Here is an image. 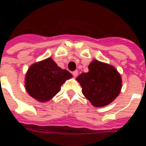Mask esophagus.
Masks as SVG:
<instances>
[{"mask_svg":"<svg viewBox=\"0 0 146 146\" xmlns=\"http://www.w3.org/2000/svg\"><path fill=\"white\" fill-rule=\"evenodd\" d=\"M73 76L75 78L76 77V76H78V71L76 70V71H74V72H73Z\"/></svg>","mask_w":146,"mask_h":146,"instance_id":"esophagus-1","label":"esophagus"}]
</instances>
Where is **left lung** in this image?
Listing matches in <instances>:
<instances>
[{
    "label": "left lung",
    "instance_id": "8db88e82",
    "mask_svg": "<svg viewBox=\"0 0 146 146\" xmlns=\"http://www.w3.org/2000/svg\"><path fill=\"white\" fill-rule=\"evenodd\" d=\"M88 73H81L77 82L83 96L96 108L108 105L117 97L122 88V79L112 65L93 60Z\"/></svg>",
    "mask_w": 146,
    "mask_h": 146
}]
</instances>
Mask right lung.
Returning <instances> with one entry per match:
<instances>
[{
  "label": "right lung",
  "instance_id": "right-lung-1",
  "mask_svg": "<svg viewBox=\"0 0 146 146\" xmlns=\"http://www.w3.org/2000/svg\"><path fill=\"white\" fill-rule=\"evenodd\" d=\"M73 77L48 57L29 66L25 77V89L28 94L39 102H46L54 97L66 80Z\"/></svg>",
  "mask_w": 146,
  "mask_h": 146
}]
</instances>
